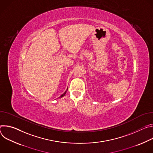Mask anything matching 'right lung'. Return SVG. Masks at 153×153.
Listing matches in <instances>:
<instances>
[{"label":"right lung","mask_w":153,"mask_h":153,"mask_svg":"<svg viewBox=\"0 0 153 153\" xmlns=\"http://www.w3.org/2000/svg\"><path fill=\"white\" fill-rule=\"evenodd\" d=\"M67 90H68V88H67V90L66 91H65V92H64V93H63V94H62V95H61V96H60V97H59V98H61V97H63V96H65V94H66V93H67Z\"/></svg>","instance_id":"1"}]
</instances>
